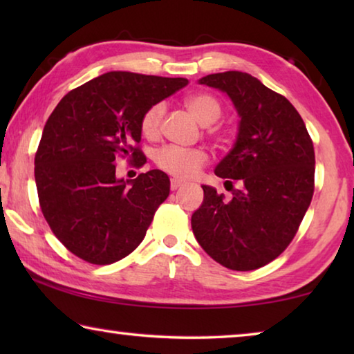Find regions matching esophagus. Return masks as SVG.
<instances>
[{
	"label": "esophagus",
	"instance_id": "esophagus-1",
	"mask_svg": "<svg viewBox=\"0 0 354 354\" xmlns=\"http://www.w3.org/2000/svg\"><path fill=\"white\" fill-rule=\"evenodd\" d=\"M184 184V181L183 179H178V178H173L171 181H170V187H171V190H176V189H179L181 187V185Z\"/></svg>",
	"mask_w": 354,
	"mask_h": 354
}]
</instances>
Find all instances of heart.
I'll list each match as a JSON object with an SVG mask.
<instances>
[{"mask_svg": "<svg viewBox=\"0 0 354 354\" xmlns=\"http://www.w3.org/2000/svg\"><path fill=\"white\" fill-rule=\"evenodd\" d=\"M187 109L192 112L201 124H212L217 122L221 115L220 101L211 93H192L184 100ZM165 107L162 103H156L149 106L143 112L140 118V131L148 140L158 139L160 133V124H162ZM156 164L160 170L169 175L178 178H190L206 164L207 156L203 149L198 148H181L175 145H169L160 148L154 156Z\"/></svg>", "mask_w": 354, "mask_h": 354, "instance_id": "1", "label": "heart"}]
</instances>
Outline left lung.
Listing matches in <instances>:
<instances>
[{
	"label": "left lung",
	"mask_w": 354,
	"mask_h": 354,
	"mask_svg": "<svg viewBox=\"0 0 354 354\" xmlns=\"http://www.w3.org/2000/svg\"><path fill=\"white\" fill-rule=\"evenodd\" d=\"M200 84L226 92L241 115L236 145L215 167L217 176L239 179L241 190L225 201L203 185L205 200L192 215V230L223 267L256 270L289 247L310 205L313 139L290 101L254 76L225 71L201 77Z\"/></svg>",
	"instance_id": "8db88e82"
}]
</instances>
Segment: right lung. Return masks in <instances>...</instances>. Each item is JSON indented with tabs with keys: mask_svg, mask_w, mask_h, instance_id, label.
<instances>
[{
	"mask_svg": "<svg viewBox=\"0 0 354 354\" xmlns=\"http://www.w3.org/2000/svg\"><path fill=\"white\" fill-rule=\"evenodd\" d=\"M187 84L185 77L109 71L70 91L48 118L34 159L40 209L53 234L80 259L107 266L143 241L170 194V179L149 170L123 181L115 162L145 165L143 112Z\"/></svg>",
	"mask_w": 354,
	"mask_h": 354,
	"instance_id": "obj_1",
	"label": "right lung"
}]
</instances>
